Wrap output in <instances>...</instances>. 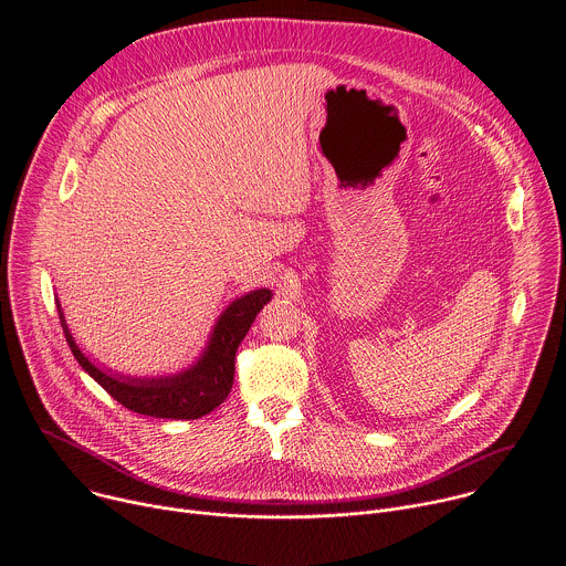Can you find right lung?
Instances as JSON below:
<instances>
[{
	"label": "right lung",
	"mask_w": 566,
	"mask_h": 566,
	"mask_svg": "<svg viewBox=\"0 0 566 566\" xmlns=\"http://www.w3.org/2000/svg\"><path fill=\"white\" fill-rule=\"evenodd\" d=\"M273 297L269 289H258L234 300L217 319L208 347L201 358L186 371L166 378H132L112 374V369L96 367L75 345L64 313L57 302L60 325L71 354L112 398L136 415L156 419H201L219 408L230 394L234 380V354L241 340L247 338L251 325L264 304Z\"/></svg>",
	"instance_id": "add662e5"
}]
</instances>
